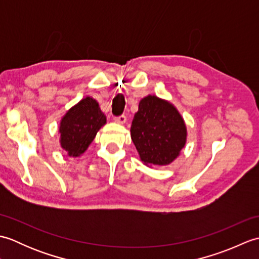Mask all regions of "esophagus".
Instances as JSON below:
<instances>
[{"label":"esophagus","mask_w":259,"mask_h":259,"mask_svg":"<svg viewBox=\"0 0 259 259\" xmlns=\"http://www.w3.org/2000/svg\"><path fill=\"white\" fill-rule=\"evenodd\" d=\"M113 120H114V122H117L119 124H124L126 121V117L122 114V115H119V117H114Z\"/></svg>","instance_id":"obj_1"}]
</instances>
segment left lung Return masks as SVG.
Instances as JSON below:
<instances>
[{
  "mask_svg": "<svg viewBox=\"0 0 259 259\" xmlns=\"http://www.w3.org/2000/svg\"><path fill=\"white\" fill-rule=\"evenodd\" d=\"M130 133L140 160L148 167L170 164L187 142V126L177 108L155 95L140 100Z\"/></svg>",
  "mask_w": 259,
  "mask_h": 259,
  "instance_id": "left-lung-1",
  "label": "left lung"
}]
</instances>
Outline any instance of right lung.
Masks as SVG:
<instances>
[{
	"mask_svg": "<svg viewBox=\"0 0 259 259\" xmlns=\"http://www.w3.org/2000/svg\"><path fill=\"white\" fill-rule=\"evenodd\" d=\"M106 123L107 118L98 101L85 97L70 108L60 121V146L69 157H80Z\"/></svg>",
	"mask_w": 259,
	"mask_h": 259,
	"instance_id": "obj_1",
	"label": "right lung"
}]
</instances>
